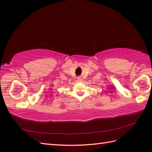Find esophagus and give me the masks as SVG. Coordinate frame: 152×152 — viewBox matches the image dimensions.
I'll list each match as a JSON object with an SVG mask.
<instances>
[{
    "mask_svg": "<svg viewBox=\"0 0 152 152\" xmlns=\"http://www.w3.org/2000/svg\"><path fill=\"white\" fill-rule=\"evenodd\" d=\"M77 80H78V82H82L83 80V78H82L81 76H79V77H78V78H77Z\"/></svg>",
    "mask_w": 152,
    "mask_h": 152,
    "instance_id": "esophagus-1",
    "label": "esophagus"
}]
</instances>
